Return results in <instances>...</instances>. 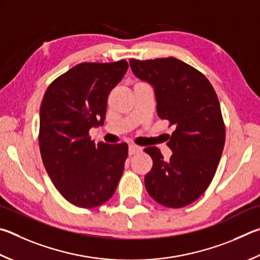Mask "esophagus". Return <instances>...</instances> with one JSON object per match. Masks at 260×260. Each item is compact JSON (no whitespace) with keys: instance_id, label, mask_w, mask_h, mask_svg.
I'll use <instances>...</instances> for the list:
<instances>
[{"instance_id":"1","label":"esophagus","mask_w":260,"mask_h":260,"mask_svg":"<svg viewBox=\"0 0 260 260\" xmlns=\"http://www.w3.org/2000/svg\"><path fill=\"white\" fill-rule=\"evenodd\" d=\"M141 150H142V149H141V146L134 145V144H129V146H128V154H129V155H133V154H135V153L140 152Z\"/></svg>"}]
</instances>
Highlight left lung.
<instances>
[{
  "instance_id": "8db88e82",
  "label": "left lung",
  "mask_w": 260,
  "mask_h": 260,
  "mask_svg": "<svg viewBox=\"0 0 260 260\" xmlns=\"http://www.w3.org/2000/svg\"><path fill=\"white\" fill-rule=\"evenodd\" d=\"M129 64L136 77L153 87L159 118L175 127L167 161L157 146L144 149L153 160L145 188L158 204L182 208L204 194L223 153L225 125L218 98L204 74L173 56L131 59Z\"/></svg>"
}]
</instances>
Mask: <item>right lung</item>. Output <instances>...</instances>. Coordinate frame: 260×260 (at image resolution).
<instances>
[{"label":"right lung","instance_id":"add662e5","mask_svg":"<svg viewBox=\"0 0 260 260\" xmlns=\"http://www.w3.org/2000/svg\"><path fill=\"white\" fill-rule=\"evenodd\" d=\"M128 68L126 60L83 62L46 89L40 110V150L61 196L82 208L101 206L114 194L128 154L126 143H94L92 127L103 125L108 95Z\"/></svg>","mask_w":260,"mask_h":260}]
</instances>
